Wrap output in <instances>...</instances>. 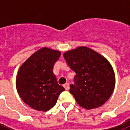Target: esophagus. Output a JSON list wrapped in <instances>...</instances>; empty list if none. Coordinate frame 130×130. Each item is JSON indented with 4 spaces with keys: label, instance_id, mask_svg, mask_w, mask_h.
<instances>
[{
    "label": "esophagus",
    "instance_id": "esophagus-1",
    "mask_svg": "<svg viewBox=\"0 0 130 130\" xmlns=\"http://www.w3.org/2000/svg\"><path fill=\"white\" fill-rule=\"evenodd\" d=\"M63 86H64V88H65V90H69V88H70V84H68V83H67V84H65L63 85Z\"/></svg>",
    "mask_w": 130,
    "mask_h": 130
}]
</instances>
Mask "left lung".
<instances>
[{
  "label": "left lung",
  "instance_id": "1",
  "mask_svg": "<svg viewBox=\"0 0 130 130\" xmlns=\"http://www.w3.org/2000/svg\"><path fill=\"white\" fill-rule=\"evenodd\" d=\"M69 67L76 73L70 92L79 106L86 109L100 107L114 90L116 77L109 60L86 46L63 54Z\"/></svg>",
  "mask_w": 130,
  "mask_h": 130
}]
</instances>
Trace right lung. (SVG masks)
Returning <instances> with one entry per match:
<instances>
[{
  "label": "right lung",
  "instance_id": "obj_1",
  "mask_svg": "<svg viewBox=\"0 0 130 130\" xmlns=\"http://www.w3.org/2000/svg\"><path fill=\"white\" fill-rule=\"evenodd\" d=\"M60 51L47 47L32 54L19 68L16 77L19 95L32 109L47 111L56 104L65 88L58 84L53 72Z\"/></svg>",
  "mask_w": 130,
  "mask_h": 130
}]
</instances>
